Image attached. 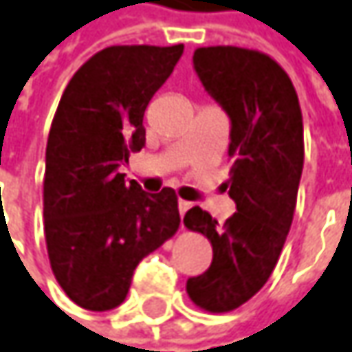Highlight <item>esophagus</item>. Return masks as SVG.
Returning a JSON list of instances; mask_svg holds the SVG:
<instances>
[{"instance_id":"obj_1","label":"esophagus","mask_w":352,"mask_h":352,"mask_svg":"<svg viewBox=\"0 0 352 352\" xmlns=\"http://www.w3.org/2000/svg\"><path fill=\"white\" fill-rule=\"evenodd\" d=\"M190 208H192V204L186 202V200H180V202H178V212H180V216H182V218H184V214L190 210Z\"/></svg>"}]
</instances>
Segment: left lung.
<instances>
[{
  "label": "left lung",
  "mask_w": 352,
  "mask_h": 352,
  "mask_svg": "<svg viewBox=\"0 0 352 352\" xmlns=\"http://www.w3.org/2000/svg\"><path fill=\"white\" fill-rule=\"evenodd\" d=\"M194 69L230 116V180L236 214L218 223L194 206L184 226L212 243V265L190 277V299L228 313L265 285L289 234L303 172V118L287 73L270 55L241 47H200Z\"/></svg>",
  "instance_id": "left-lung-1"
}]
</instances>
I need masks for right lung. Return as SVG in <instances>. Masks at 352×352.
<instances>
[{
    "label": "right lung",
    "mask_w": 352,
    "mask_h": 352,
    "mask_svg": "<svg viewBox=\"0 0 352 352\" xmlns=\"http://www.w3.org/2000/svg\"><path fill=\"white\" fill-rule=\"evenodd\" d=\"M184 45H115L69 80L45 152L43 218L51 270L79 307H118L142 257L180 226L172 188L126 182L118 168L146 142L144 111Z\"/></svg>",
    "instance_id": "add662e5"
}]
</instances>
